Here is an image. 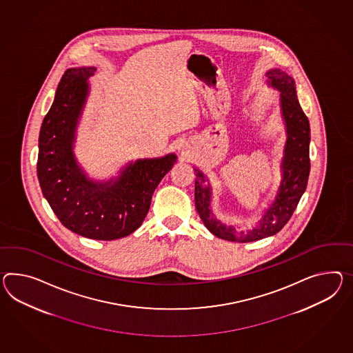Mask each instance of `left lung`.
I'll list each match as a JSON object with an SVG mask.
<instances>
[{"label": "left lung", "instance_id": "8db88e82", "mask_svg": "<svg viewBox=\"0 0 353 353\" xmlns=\"http://www.w3.org/2000/svg\"><path fill=\"white\" fill-rule=\"evenodd\" d=\"M269 84L281 92V107L287 128L282 171L283 179L276 192L274 203L259 221L258 227L246 234L233 227H225L216 221L210 210L212 190L205 185V177L195 170V207L208 230L216 237L227 241L251 242L279 232L292 216L302 194L307 186L310 174V125L306 114L297 101L294 80L284 71L273 69L267 72Z\"/></svg>", "mask_w": 353, "mask_h": 353}]
</instances>
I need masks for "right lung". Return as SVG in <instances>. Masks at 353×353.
<instances>
[{
  "label": "right lung",
  "mask_w": 353,
  "mask_h": 353,
  "mask_svg": "<svg viewBox=\"0 0 353 353\" xmlns=\"http://www.w3.org/2000/svg\"><path fill=\"white\" fill-rule=\"evenodd\" d=\"M95 68L69 69L61 78L39 132L37 173L44 198L61 223L93 240L129 236L143 223L152 195L176 155L139 159L120 179L97 183L86 179L72 153L75 129L88 94V78Z\"/></svg>",
  "instance_id": "add662e5"
}]
</instances>
